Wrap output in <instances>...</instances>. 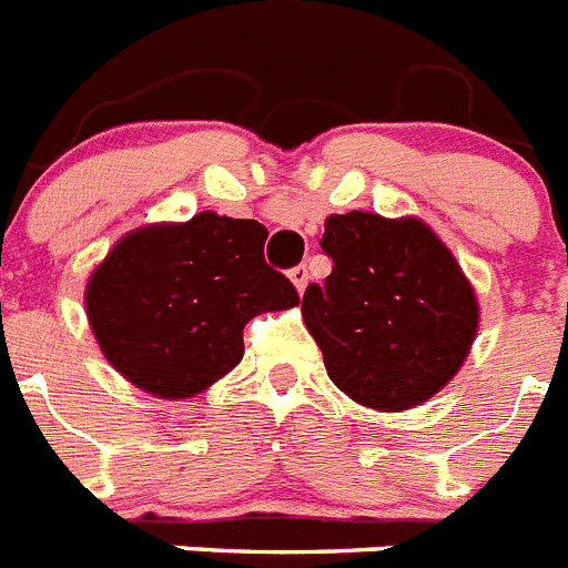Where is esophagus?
<instances>
[{"label": "esophagus", "mask_w": 568, "mask_h": 568, "mask_svg": "<svg viewBox=\"0 0 568 568\" xmlns=\"http://www.w3.org/2000/svg\"><path fill=\"white\" fill-rule=\"evenodd\" d=\"M290 281H293L298 293H304V290H307V281H310L307 264H298V267L290 270Z\"/></svg>", "instance_id": "obj_1"}]
</instances>
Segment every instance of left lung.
Returning a JSON list of instances; mask_svg holds the SVG:
<instances>
[{"label": "left lung", "instance_id": "8db88e82", "mask_svg": "<svg viewBox=\"0 0 568 568\" xmlns=\"http://www.w3.org/2000/svg\"><path fill=\"white\" fill-rule=\"evenodd\" d=\"M321 250L333 273L301 313L333 384L381 413L440 393L478 333V298L444 241L420 219L353 210L329 215Z\"/></svg>", "mask_w": 568, "mask_h": 568}]
</instances>
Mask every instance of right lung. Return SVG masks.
<instances>
[{
	"instance_id": "obj_1",
	"label": "right lung",
	"mask_w": 568,
	"mask_h": 568,
	"mask_svg": "<svg viewBox=\"0 0 568 568\" xmlns=\"http://www.w3.org/2000/svg\"><path fill=\"white\" fill-rule=\"evenodd\" d=\"M264 224L210 210L124 235L84 290L90 327L115 373L170 400L227 375L244 355L247 321L301 301L264 261Z\"/></svg>"
}]
</instances>
